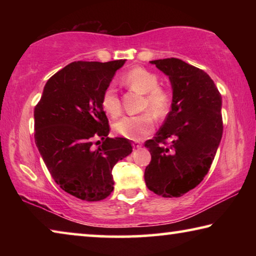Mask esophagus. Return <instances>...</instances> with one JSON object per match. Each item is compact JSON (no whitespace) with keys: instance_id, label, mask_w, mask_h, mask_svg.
<instances>
[{"instance_id":"esophagus-1","label":"esophagus","mask_w":256,"mask_h":256,"mask_svg":"<svg viewBox=\"0 0 256 256\" xmlns=\"http://www.w3.org/2000/svg\"><path fill=\"white\" fill-rule=\"evenodd\" d=\"M132 146H133V148L134 149H140L141 148V146H142V144H140V142H133V144H132Z\"/></svg>"}]
</instances>
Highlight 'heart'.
<instances>
[{"instance_id": "b5f03b06", "label": "heart", "mask_w": 256, "mask_h": 256, "mask_svg": "<svg viewBox=\"0 0 256 256\" xmlns=\"http://www.w3.org/2000/svg\"><path fill=\"white\" fill-rule=\"evenodd\" d=\"M122 82L136 92L144 94V107L149 108L157 118H164L172 105L170 92L159 86V79L154 73L144 68H133L124 73ZM102 107L110 116L120 115V100L118 92L112 86H107L102 96ZM154 128V118L150 112L141 115H128L120 118L114 124L115 132L128 140L140 141L152 132Z\"/></svg>"}]
</instances>
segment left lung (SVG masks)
<instances>
[{
  "mask_svg": "<svg viewBox=\"0 0 256 256\" xmlns=\"http://www.w3.org/2000/svg\"><path fill=\"white\" fill-rule=\"evenodd\" d=\"M170 78L172 110L152 140L146 185L162 198H180L201 183L222 136V98L209 74L180 58L150 60ZM170 140V144H166Z\"/></svg>",
  "mask_w": 256,
  "mask_h": 256,
  "instance_id": "8db88e82",
  "label": "left lung"
}]
</instances>
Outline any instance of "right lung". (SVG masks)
Returning a JSON list of instances; mask_svg holds the SVG:
<instances>
[{
  "label": "right lung",
  "instance_id": "right-lung-1",
  "mask_svg": "<svg viewBox=\"0 0 256 256\" xmlns=\"http://www.w3.org/2000/svg\"><path fill=\"white\" fill-rule=\"evenodd\" d=\"M126 60L73 62L46 82L34 110V142L55 183L84 201H100L114 190L112 170L132 152L125 138H108L102 96ZM103 144L92 149L91 138Z\"/></svg>",
  "mask_w": 256,
  "mask_h": 256
}]
</instances>
